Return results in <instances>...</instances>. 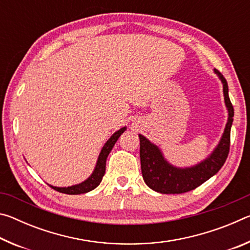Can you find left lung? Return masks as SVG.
Segmentation results:
<instances>
[{"label": "left lung", "instance_id": "left-lung-1", "mask_svg": "<svg viewBox=\"0 0 250 250\" xmlns=\"http://www.w3.org/2000/svg\"><path fill=\"white\" fill-rule=\"evenodd\" d=\"M223 83L225 105L228 111V119L224 133L218 145L206 159L188 167H177L164 158L158 146L152 143L145 135L140 138L141 171L146 184L151 189L162 194H182L196 188L221 170L227 159L230 143V128L234 117V108L228 96V84L224 76L214 69Z\"/></svg>", "mask_w": 250, "mask_h": 250}]
</instances>
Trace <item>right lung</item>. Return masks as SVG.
<instances>
[{"label": "right lung", "mask_w": 250, "mask_h": 250, "mask_svg": "<svg viewBox=\"0 0 250 250\" xmlns=\"http://www.w3.org/2000/svg\"><path fill=\"white\" fill-rule=\"evenodd\" d=\"M126 130V126H124V128L119 129L116 131L111 137L109 138V140L104 143V146L101 149L98 160H97L96 167L94 168V172L91 173V175L88 177L87 180H84L83 182L76 185H71L68 186V188H57V186H53L48 184L50 188L56 189V191L61 192V193H65V194H69V195H77V194H83L87 192H90L92 189H95L97 186L100 184L101 180L104 175L105 172V161H107L108 155L110 153V151L112 150L113 146L117 142L118 139L121 135V133H124Z\"/></svg>", "instance_id": "add662e5"}]
</instances>
